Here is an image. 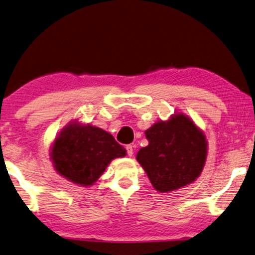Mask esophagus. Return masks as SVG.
<instances>
[{
  "label": "esophagus",
  "mask_w": 255,
  "mask_h": 255,
  "mask_svg": "<svg viewBox=\"0 0 255 255\" xmlns=\"http://www.w3.org/2000/svg\"><path fill=\"white\" fill-rule=\"evenodd\" d=\"M126 149H127L128 156H133V154H134V145L133 144H128L127 147H126Z\"/></svg>",
  "instance_id": "esophagus-1"
}]
</instances>
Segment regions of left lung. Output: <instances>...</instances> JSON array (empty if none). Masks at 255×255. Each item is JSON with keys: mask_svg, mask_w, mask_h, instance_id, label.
I'll return each mask as SVG.
<instances>
[{"mask_svg": "<svg viewBox=\"0 0 255 255\" xmlns=\"http://www.w3.org/2000/svg\"><path fill=\"white\" fill-rule=\"evenodd\" d=\"M149 141L136 155L154 188L169 192L192 183L204 168L208 142L186 115L175 114L145 130Z\"/></svg>", "mask_w": 255, "mask_h": 255, "instance_id": "left-lung-1", "label": "left lung"}]
</instances>
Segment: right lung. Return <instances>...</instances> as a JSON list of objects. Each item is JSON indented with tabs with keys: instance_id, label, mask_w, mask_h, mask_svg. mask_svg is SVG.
<instances>
[{
	"instance_id": "obj_1",
	"label": "right lung",
	"mask_w": 255,
	"mask_h": 255,
	"mask_svg": "<svg viewBox=\"0 0 255 255\" xmlns=\"http://www.w3.org/2000/svg\"><path fill=\"white\" fill-rule=\"evenodd\" d=\"M126 156V149L110 133L93 126L67 125L51 149V159L59 175L76 183L92 185L112 159Z\"/></svg>"
}]
</instances>
